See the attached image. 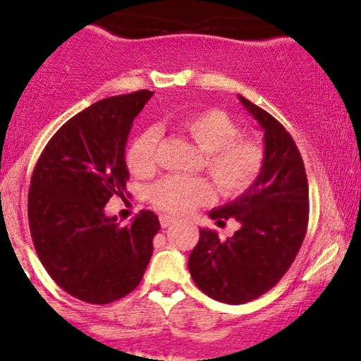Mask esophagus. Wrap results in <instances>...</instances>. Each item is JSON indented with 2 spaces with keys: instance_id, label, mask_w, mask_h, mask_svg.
Segmentation results:
<instances>
[{
  "instance_id": "34e87169",
  "label": "esophagus",
  "mask_w": 361,
  "mask_h": 361,
  "mask_svg": "<svg viewBox=\"0 0 361 361\" xmlns=\"http://www.w3.org/2000/svg\"><path fill=\"white\" fill-rule=\"evenodd\" d=\"M176 222V216H171V215H162L160 216V226L162 227H169L171 224Z\"/></svg>"
}]
</instances>
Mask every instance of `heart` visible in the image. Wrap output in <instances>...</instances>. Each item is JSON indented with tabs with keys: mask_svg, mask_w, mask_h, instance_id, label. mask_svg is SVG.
Returning a JSON list of instances; mask_svg holds the SVG:
<instances>
[{
	"mask_svg": "<svg viewBox=\"0 0 361 361\" xmlns=\"http://www.w3.org/2000/svg\"><path fill=\"white\" fill-rule=\"evenodd\" d=\"M180 127L204 152L202 167L220 194L240 195L250 188L264 167V148L257 139L241 137L240 127L227 113L206 109L181 118ZM159 132L146 128L132 141L127 166L135 176H152L157 171ZM212 183L201 176H166L149 188V201L159 209L183 215L212 199Z\"/></svg>",
	"mask_w": 361,
	"mask_h": 361,
	"instance_id": "1",
	"label": "heart"
}]
</instances>
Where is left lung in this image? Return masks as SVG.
<instances>
[{
    "label": "left lung",
    "instance_id": "8db88e82",
    "mask_svg": "<svg viewBox=\"0 0 361 361\" xmlns=\"http://www.w3.org/2000/svg\"><path fill=\"white\" fill-rule=\"evenodd\" d=\"M238 99L264 130V167L240 197L209 212L219 226L234 219L240 229L224 241L215 231L199 229L188 257L195 286L229 305L259 298L284 277L309 224V181L291 134L264 109Z\"/></svg>",
    "mask_w": 361,
    "mask_h": 361
}]
</instances>
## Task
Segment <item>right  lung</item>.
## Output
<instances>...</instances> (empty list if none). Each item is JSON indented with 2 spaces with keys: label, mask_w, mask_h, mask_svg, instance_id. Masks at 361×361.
Segmentation results:
<instances>
[{
  "label": "right lung",
  "mask_w": 361,
  "mask_h": 361,
  "mask_svg": "<svg viewBox=\"0 0 361 361\" xmlns=\"http://www.w3.org/2000/svg\"><path fill=\"white\" fill-rule=\"evenodd\" d=\"M153 92L104 99L66 121L31 176L27 220L35 250L52 281L86 303L106 305L141 282L159 216L142 209L120 226L104 208L127 192L125 145Z\"/></svg>",
  "instance_id": "1"
}]
</instances>
